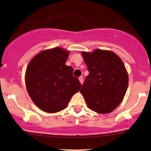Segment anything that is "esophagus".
Instances as JSON below:
<instances>
[{
	"label": "esophagus",
	"instance_id": "34e87169",
	"mask_svg": "<svg viewBox=\"0 0 151 151\" xmlns=\"http://www.w3.org/2000/svg\"><path fill=\"white\" fill-rule=\"evenodd\" d=\"M79 81H80L81 84H82L83 81H84V79H83V77H79Z\"/></svg>",
	"mask_w": 151,
	"mask_h": 151
}]
</instances>
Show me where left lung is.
<instances>
[{"mask_svg": "<svg viewBox=\"0 0 151 151\" xmlns=\"http://www.w3.org/2000/svg\"><path fill=\"white\" fill-rule=\"evenodd\" d=\"M87 66L86 76L80 92L88 107L99 114L114 111L124 99L129 77L124 62L113 52L94 50L81 52Z\"/></svg>", "mask_w": 151, "mask_h": 151, "instance_id": "left-lung-1", "label": "left lung"}]
</instances>
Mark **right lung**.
<instances>
[{"label": "right lung", "instance_id": "obj_1", "mask_svg": "<svg viewBox=\"0 0 151 151\" xmlns=\"http://www.w3.org/2000/svg\"><path fill=\"white\" fill-rule=\"evenodd\" d=\"M69 52L60 47L46 50L31 60L25 73L27 92L43 111L55 113L67 107L81 88L73 68L65 65Z\"/></svg>", "mask_w": 151, "mask_h": 151}]
</instances>
